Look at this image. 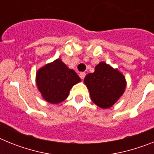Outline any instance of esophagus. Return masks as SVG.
<instances>
[{"instance_id":"1","label":"esophagus","mask_w":154,"mask_h":154,"mask_svg":"<svg viewBox=\"0 0 154 154\" xmlns=\"http://www.w3.org/2000/svg\"><path fill=\"white\" fill-rule=\"evenodd\" d=\"M79 76H80V78H81L82 79H84V78H85V72H81L79 74Z\"/></svg>"}]
</instances>
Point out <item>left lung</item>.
I'll use <instances>...</instances> for the list:
<instances>
[{
    "label": "left lung",
    "mask_w": 154,
    "mask_h": 154,
    "mask_svg": "<svg viewBox=\"0 0 154 154\" xmlns=\"http://www.w3.org/2000/svg\"><path fill=\"white\" fill-rule=\"evenodd\" d=\"M92 101L102 109L112 106L123 96L126 87L125 76L104 62H99L95 72L84 79Z\"/></svg>",
    "instance_id": "obj_1"
}]
</instances>
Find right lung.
<instances>
[{
  "mask_svg": "<svg viewBox=\"0 0 154 154\" xmlns=\"http://www.w3.org/2000/svg\"><path fill=\"white\" fill-rule=\"evenodd\" d=\"M35 81L43 99L51 104H58L66 99L70 89L81 79L73 69L58 58L37 71Z\"/></svg>",
  "mask_w": 154,
  "mask_h": 154,
  "instance_id": "obj_1",
  "label": "right lung"
}]
</instances>
